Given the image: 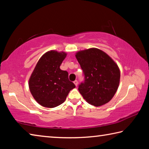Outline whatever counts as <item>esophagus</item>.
Masks as SVG:
<instances>
[{"label": "esophagus", "mask_w": 149, "mask_h": 149, "mask_svg": "<svg viewBox=\"0 0 149 149\" xmlns=\"http://www.w3.org/2000/svg\"><path fill=\"white\" fill-rule=\"evenodd\" d=\"M74 84H75V86H77V84H78L77 80H75V81H74Z\"/></svg>", "instance_id": "1"}]
</instances>
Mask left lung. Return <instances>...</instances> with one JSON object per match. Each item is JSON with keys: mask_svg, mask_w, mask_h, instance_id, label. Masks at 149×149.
Returning a JSON list of instances; mask_svg holds the SVG:
<instances>
[{"mask_svg": "<svg viewBox=\"0 0 149 149\" xmlns=\"http://www.w3.org/2000/svg\"><path fill=\"white\" fill-rule=\"evenodd\" d=\"M75 57L84 75V81L78 86L84 99L95 107L109 102L119 86L118 65L104 52L95 48L78 52Z\"/></svg>", "mask_w": 149, "mask_h": 149, "instance_id": "1", "label": "left lung"}]
</instances>
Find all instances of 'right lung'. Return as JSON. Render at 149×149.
I'll return each mask as SVG.
<instances>
[{"mask_svg":"<svg viewBox=\"0 0 149 149\" xmlns=\"http://www.w3.org/2000/svg\"><path fill=\"white\" fill-rule=\"evenodd\" d=\"M66 56L64 52L50 50L41 56L29 80L31 95L39 104L54 108L65 101L75 85L68 79V73L60 66Z\"/></svg>","mask_w":149,"mask_h":149,"instance_id":"1","label":"right lung"}]
</instances>
